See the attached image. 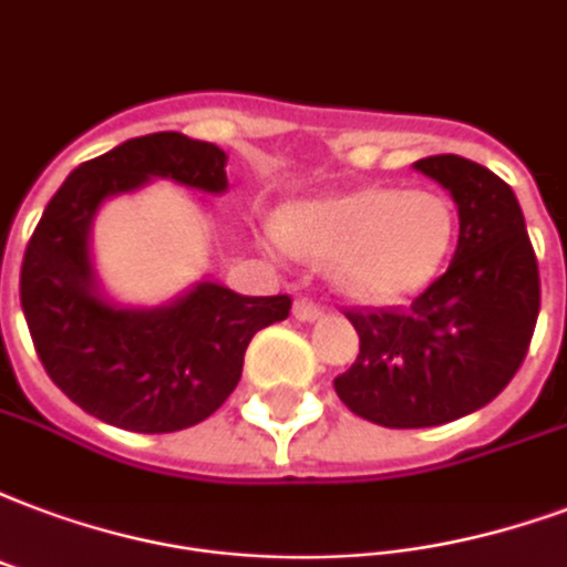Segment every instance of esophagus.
<instances>
[{
	"label": "esophagus",
	"mask_w": 567,
	"mask_h": 567,
	"mask_svg": "<svg viewBox=\"0 0 567 567\" xmlns=\"http://www.w3.org/2000/svg\"><path fill=\"white\" fill-rule=\"evenodd\" d=\"M292 313H296V319H301V322H310V319L322 317V308H319V305H313L310 299H296V305H292Z\"/></svg>",
	"instance_id": "34e87169"
}]
</instances>
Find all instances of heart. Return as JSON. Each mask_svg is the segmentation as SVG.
<instances>
[{
  "instance_id": "obj_1",
  "label": "heart",
  "mask_w": 567,
  "mask_h": 567,
  "mask_svg": "<svg viewBox=\"0 0 567 567\" xmlns=\"http://www.w3.org/2000/svg\"><path fill=\"white\" fill-rule=\"evenodd\" d=\"M457 218L440 194L364 187L284 212V245L338 259V284L361 299H403L436 278Z\"/></svg>"
}]
</instances>
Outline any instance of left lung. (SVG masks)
Returning <instances> with one entry per match:
<instances>
[{"label":"left lung","instance_id":"8db88e82","mask_svg":"<svg viewBox=\"0 0 567 567\" xmlns=\"http://www.w3.org/2000/svg\"><path fill=\"white\" fill-rule=\"evenodd\" d=\"M415 169L457 203L461 236L445 275L410 308H347L359 355L338 398L382 427H436L487 406L529 352L542 278L520 203L487 167L430 155Z\"/></svg>","mask_w":567,"mask_h":567}]
</instances>
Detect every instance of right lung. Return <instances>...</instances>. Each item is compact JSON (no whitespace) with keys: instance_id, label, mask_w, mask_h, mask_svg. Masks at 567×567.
<instances>
[{"instance_id":"add662e5","label":"right lung","mask_w":567,"mask_h":567,"mask_svg":"<svg viewBox=\"0 0 567 567\" xmlns=\"http://www.w3.org/2000/svg\"><path fill=\"white\" fill-rule=\"evenodd\" d=\"M224 164L215 143L176 131L127 140L65 178L25 245L20 305L38 359L80 410L113 427L173 433L208 419L241 380L250 338L289 317V296H238L208 280L155 310H122L95 292L97 206L152 176L220 194Z\"/></svg>"}]
</instances>
